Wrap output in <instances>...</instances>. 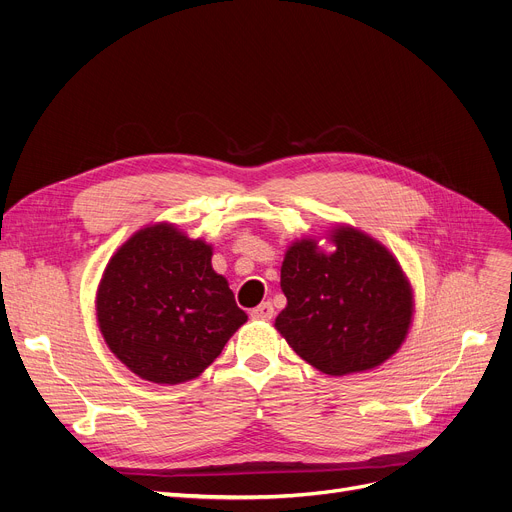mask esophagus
<instances>
[{
    "instance_id": "esophagus-1",
    "label": "esophagus",
    "mask_w": 512,
    "mask_h": 512,
    "mask_svg": "<svg viewBox=\"0 0 512 512\" xmlns=\"http://www.w3.org/2000/svg\"><path fill=\"white\" fill-rule=\"evenodd\" d=\"M273 314H275V308H273L271 302H262L260 306H256L250 312V316H252V319H256V321H271Z\"/></svg>"
}]
</instances>
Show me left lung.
<instances>
[{"label":"left lung","instance_id":"8db88e82","mask_svg":"<svg viewBox=\"0 0 512 512\" xmlns=\"http://www.w3.org/2000/svg\"><path fill=\"white\" fill-rule=\"evenodd\" d=\"M335 250L296 241L281 266L287 306L275 327L314 369L350 375L379 367L404 342L412 291L398 260L352 227L333 231Z\"/></svg>","mask_w":512,"mask_h":512}]
</instances>
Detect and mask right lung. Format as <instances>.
I'll return each mask as SVG.
<instances>
[{
	"mask_svg": "<svg viewBox=\"0 0 512 512\" xmlns=\"http://www.w3.org/2000/svg\"><path fill=\"white\" fill-rule=\"evenodd\" d=\"M212 248L173 225L135 233L108 262L97 289V321L116 358L145 381L198 377L248 321Z\"/></svg>",
	"mask_w": 512,
	"mask_h": 512,
	"instance_id": "add662e5",
	"label": "right lung"
}]
</instances>
